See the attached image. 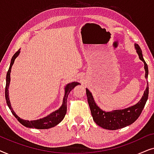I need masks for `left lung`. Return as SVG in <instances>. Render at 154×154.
<instances>
[{"label": "left lung", "instance_id": "obj_1", "mask_svg": "<svg viewBox=\"0 0 154 154\" xmlns=\"http://www.w3.org/2000/svg\"><path fill=\"white\" fill-rule=\"evenodd\" d=\"M136 51L137 52L139 57L144 64L145 78L147 79L149 74L148 66L143 58L142 52L140 46L137 44H134ZM88 104L90 106V111L93 118L94 121L99 126L106 130H115L125 128L126 126L131 125L138 119L141 113L146 104L148 100L149 87L145 90L142 97L136 104L131 106L128 108L120 110H113L111 111H104L101 109L94 102L93 97L91 92L88 89H86Z\"/></svg>", "mask_w": 154, "mask_h": 154}]
</instances>
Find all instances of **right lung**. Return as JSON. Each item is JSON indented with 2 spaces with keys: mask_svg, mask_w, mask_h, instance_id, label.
Wrapping results in <instances>:
<instances>
[{
  "mask_svg": "<svg viewBox=\"0 0 154 154\" xmlns=\"http://www.w3.org/2000/svg\"><path fill=\"white\" fill-rule=\"evenodd\" d=\"M20 53V49L18 50L17 52H16L14 54L11 59V62H10V65L8 69L7 75H6V85H5V100L6 102L9 109L11 110L12 114L14 116V117L16 119H17L18 121L20 123H22L23 125L25 127L30 128H35V129H49V128H53L54 126L58 125L61 121L64 119L66 113V102H67V97L69 92H71V90H72L75 86L79 85V83L78 82H73V83L67 84L65 87V93L64 97L63 99V102L62 106L60 107L58 110H57L52 113H50V115L47 116L46 117H44L43 119H38V120H35V121H26V120H23L20 119L17 115L14 113V111L12 109L11 106V104L10 102V98H9V93H8V88H9L10 85V71H11L12 66L13 65L14 60L17 57V56Z\"/></svg>",
  "mask_w": 154,
  "mask_h": 154,
  "instance_id": "obj_1",
  "label": "right lung"
}]
</instances>
